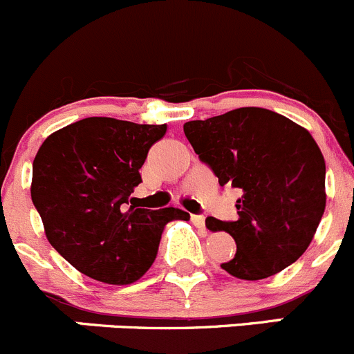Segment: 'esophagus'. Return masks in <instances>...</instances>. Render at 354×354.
Returning a JSON list of instances; mask_svg holds the SVG:
<instances>
[{
	"label": "esophagus",
	"instance_id": "esophagus-1",
	"mask_svg": "<svg viewBox=\"0 0 354 354\" xmlns=\"http://www.w3.org/2000/svg\"><path fill=\"white\" fill-rule=\"evenodd\" d=\"M190 219H192V223H194L195 226H198V228H204V226H205V218H204V216L192 214Z\"/></svg>",
	"mask_w": 354,
	"mask_h": 354
}]
</instances>
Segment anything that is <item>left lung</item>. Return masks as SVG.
Returning <instances> with one entry per match:
<instances>
[{
	"label": "left lung",
	"instance_id": "obj_1",
	"mask_svg": "<svg viewBox=\"0 0 354 354\" xmlns=\"http://www.w3.org/2000/svg\"><path fill=\"white\" fill-rule=\"evenodd\" d=\"M185 136L219 185L239 188L236 221L209 216L236 254L221 268L240 280H263L299 259L325 211V159L306 128L259 107H242L183 126Z\"/></svg>",
	"mask_w": 354,
	"mask_h": 354
}]
</instances>
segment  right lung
<instances>
[{
    "label": "right lung",
    "instance_id": "1",
    "mask_svg": "<svg viewBox=\"0 0 354 354\" xmlns=\"http://www.w3.org/2000/svg\"><path fill=\"white\" fill-rule=\"evenodd\" d=\"M166 124L86 118L51 133L32 162L30 197L44 233L82 275L128 286L156 261L166 223L190 214L135 204V187L150 147Z\"/></svg>",
    "mask_w": 354,
    "mask_h": 354
}]
</instances>
